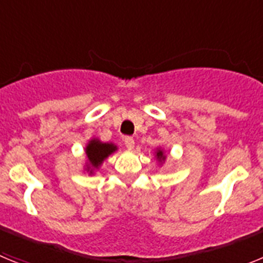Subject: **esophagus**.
I'll return each instance as SVG.
<instances>
[{
    "mask_svg": "<svg viewBox=\"0 0 263 263\" xmlns=\"http://www.w3.org/2000/svg\"><path fill=\"white\" fill-rule=\"evenodd\" d=\"M124 143H125V146L129 148V150H132V148L134 147V143L136 142H134V138H132V137H125Z\"/></svg>",
    "mask_w": 263,
    "mask_h": 263,
    "instance_id": "esophagus-1",
    "label": "esophagus"
}]
</instances>
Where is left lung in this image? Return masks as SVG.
<instances>
[{"mask_svg": "<svg viewBox=\"0 0 263 263\" xmlns=\"http://www.w3.org/2000/svg\"><path fill=\"white\" fill-rule=\"evenodd\" d=\"M157 155H158V158H163V157H162V155H163V154H162V152H158Z\"/></svg>", "mask_w": 263, "mask_h": 263, "instance_id": "obj_1", "label": "left lung"}]
</instances>
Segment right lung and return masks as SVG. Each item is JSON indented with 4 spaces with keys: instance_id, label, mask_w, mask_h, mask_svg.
I'll list each match as a JSON object with an SVG mask.
<instances>
[{
    "instance_id": "1",
    "label": "right lung",
    "mask_w": 263,
    "mask_h": 263,
    "mask_svg": "<svg viewBox=\"0 0 263 263\" xmlns=\"http://www.w3.org/2000/svg\"><path fill=\"white\" fill-rule=\"evenodd\" d=\"M115 150L116 147L110 143H101L96 139L90 141L89 145L87 146V155L88 159H89V163L93 167H99L101 162Z\"/></svg>"
}]
</instances>
